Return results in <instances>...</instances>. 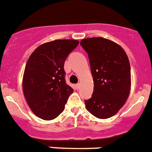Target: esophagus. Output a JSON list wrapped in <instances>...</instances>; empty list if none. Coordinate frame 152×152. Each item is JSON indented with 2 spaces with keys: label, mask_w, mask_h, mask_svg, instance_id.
Masks as SVG:
<instances>
[{
  "label": "esophagus",
  "mask_w": 152,
  "mask_h": 152,
  "mask_svg": "<svg viewBox=\"0 0 152 152\" xmlns=\"http://www.w3.org/2000/svg\"><path fill=\"white\" fill-rule=\"evenodd\" d=\"M76 88H77V90L80 89V84H79V83H78V84H76Z\"/></svg>",
  "instance_id": "34e87169"
}]
</instances>
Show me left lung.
<instances>
[{
  "instance_id": "1",
  "label": "left lung",
  "mask_w": 152,
  "mask_h": 152,
  "mask_svg": "<svg viewBox=\"0 0 152 152\" xmlns=\"http://www.w3.org/2000/svg\"><path fill=\"white\" fill-rule=\"evenodd\" d=\"M88 52L94 80L92 97L85 100L87 110L95 117H112L124 106L131 90V70L124 49L103 37L80 41Z\"/></svg>"
}]
</instances>
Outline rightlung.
<instances>
[{"mask_svg":"<svg viewBox=\"0 0 152 152\" xmlns=\"http://www.w3.org/2000/svg\"><path fill=\"white\" fill-rule=\"evenodd\" d=\"M75 39H56L37 47L26 62L23 91L31 110L44 120L59 116L72 89L64 79V64L77 46Z\"/></svg>","mask_w":152,"mask_h":152,"instance_id":"obj_1","label":"right lung"}]
</instances>
